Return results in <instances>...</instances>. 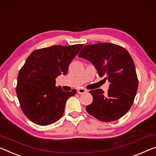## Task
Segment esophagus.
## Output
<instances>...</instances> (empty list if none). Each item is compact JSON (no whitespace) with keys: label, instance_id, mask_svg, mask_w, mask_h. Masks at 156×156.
Returning <instances> with one entry per match:
<instances>
[{"label":"esophagus","instance_id":"1","mask_svg":"<svg viewBox=\"0 0 156 156\" xmlns=\"http://www.w3.org/2000/svg\"><path fill=\"white\" fill-rule=\"evenodd\" d=\"M86 92H87V90L84 89V88H79V89H77V93L79 94H83V93Z\"/></svg>","mask_w":156,"mask_h":156}]
</instances>
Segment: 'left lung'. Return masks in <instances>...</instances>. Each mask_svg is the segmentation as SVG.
Wrapping results in <instances>:
<instances>
[{"instance_id": "left-lung-1", "label": "left lung", "mask_w": 156, "mask_h": 156, "mask_svg": "<svg viewBox=\"0 0 156 156\" xmlns=\"http://www.w3.org/2000/svg\"><path fill=\"white\" fill-rule=\"evenodd\" d=\"M90 61L100 77L109 82L106 94L90 90L93 102L86 107L89 114L104 122L121 118L130 109L138 88L135 63L126 49L112 43L86 45L78 55Z\"/></svg>"}]
</instances>
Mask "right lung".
<instances>
[{"label": "right lung", "mask_w": 156, "mask_h": 156, "mask_svg": "<svg viewBox=\"0 0 156 156\" xmlns=\"http://www.w3.org/2000/svg\"><path fill=\"white\" fill-rule=\"evenodd\" d=\"M83 44L54 45L33 51L19 73L16 95L28 119L40 126H48L63 116L67 100L76 90L65 91L56 86V79L66 75L69 65Z\"/></svg>", "instance_id": "right-lung-1"}]
</instances>
